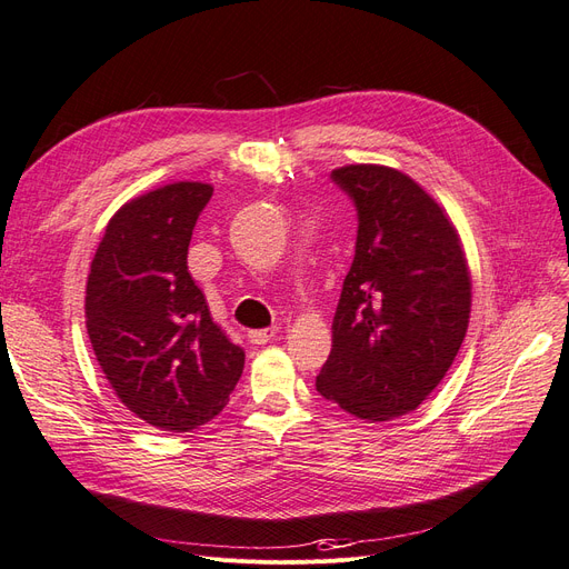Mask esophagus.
I'll list each match as a JSON object with an SVG mask.
<instances>
[{
    "mask_svg": "<svg viewBox=\"0 0 569 569\" xmlns=\"http://www.w3.org/2000/svg\"><path fill=\"white\" fill-rule=\"evenodd\" d=\"M273 335H277V328L248 330V342H250V345H267L269 340H273Z\"/></svg>",
    "mask_w": 569,
    "mask_h": 569,
    "instance_id": "obj_1",
    "label": "esophagus"
}]
</instances>
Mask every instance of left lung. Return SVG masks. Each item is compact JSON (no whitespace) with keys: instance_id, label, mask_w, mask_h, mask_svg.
<instances>
[{"instance_id":"obj_1","label":"left lung","mask_w":569,"mask_h":569,"mask_svg":"<svg viewBox=\"0 0 569 569\" xmlns=\"http://www.w3.org/2000/svg\"><path fill=\"white\" fill-rule=\"evenodd\" d=\"M332 180L359 210V237L317 389L353 417L389 422L450 370L469 328L471 271L446 208L403 171L349 163Z\"/></svg>"}]
</instances>
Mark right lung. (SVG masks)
Wrapping results in <instances>:
<instances>
[{
    "instance_id": "1",
    "label": "right lung",
    "mask_w": 569,
    "mask_h": 569,
    "mask_svg": "<svg viewBox=\"0 0 569 569\" xmlns=\"http://www.w3.org/2000/svg\"><path fill=\"white\" fill-rule=\"evenodd\" d=\"M210 197V184L180 180L126 201L96 248L83 302L93 353L119 401L173 433L222 412L246 359L187 271Z\"/></svg>"
}]
</instances>
